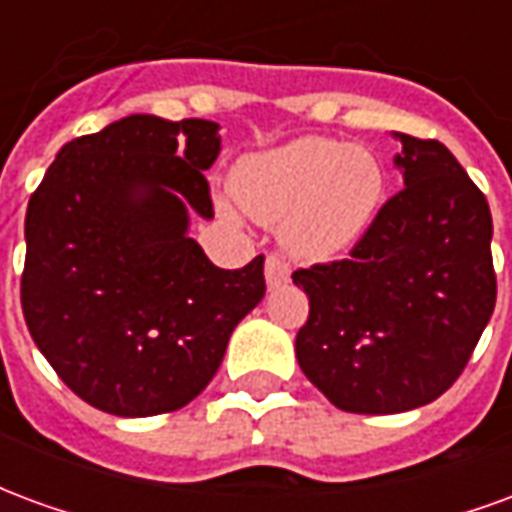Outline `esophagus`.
<instances>
[{"mask_svg":"<svg viewBox=\"0 0 512 512\" xmlns=\"http://www.w3.org/2000/svg\"><path fill=\"white\" fill-rule=\"evenodd\" d=\"M290 279V266L282 260L279 255H268L266 257V282L268 288H279L285 285Z\"/></svg>","mask_w":512,"mask_h":512,"instance_id":"esophagus-1","label":"esophagus"}]
</instances>
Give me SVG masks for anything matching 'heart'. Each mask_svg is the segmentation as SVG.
<instances>
[{
    "mask_svg": "<svg viewBox=\"0 0 512 512\" xmlns=\"http://www.w3.org/2000/svg\"><path fill=\"white\" fill-rule=\"evenodd\" d=\"M233 191L257 222L282 224L293 255L329 260L370 230L384 197V169L365 147L301 136L244 158Z\"/></svg>",
    "mask_w": 512,
    "mask_h": 512,
    "instance_id": "heart-1",
    "label": "heart"
}]
</instances>
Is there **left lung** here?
I'll return each mask as SVG.
<instances>
[{"mask_svg": "<svg viewBox=\"0 0 512 512\" xmlns=\"http://www.w3.org/2000/svg\"><path fill=\"white\" fill-rule=\"evenodd\" d=\"M397 139L406 186L345 260L293 271L310 299L296 359L351 414H397L444 395L496 304L485 194L441 142Z\"/></svg>", "mask_w": 512, "mask_h": 512, "instance_id": "left-lung-1", "label": "left lung"}]
</instances>
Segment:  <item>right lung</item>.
I'll list each match as a JSON object with an SVG mask.
<instances>
[{
  "instance_id": "obj_1",
  "label": "right lung",
  "mask_w": 512,
  "mask_h": 512,
  "mask_svg": "<svg viewBox=\"0 0 512 512\" xmlns=\"http://www.w3.org/2000/svg\"><path fill=\"white\" fill-rule=\"evenodd\" d=\"M219 142L211 120L123 117L62 147L29 197V334L68 389L106 414L191 403L266 296L263 255L224 271L189 238V213L213 216L202 169Z\"/></svg>"
}]
</instances>
